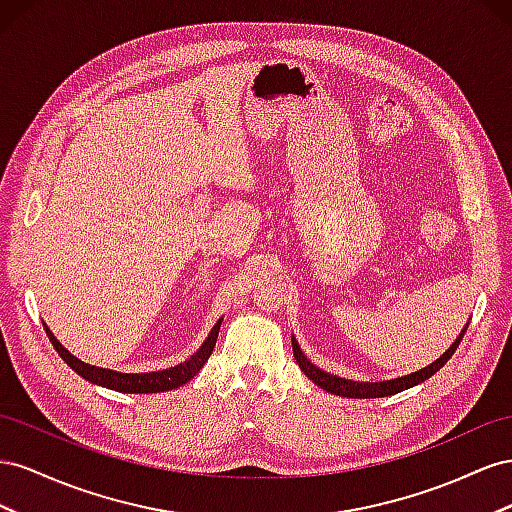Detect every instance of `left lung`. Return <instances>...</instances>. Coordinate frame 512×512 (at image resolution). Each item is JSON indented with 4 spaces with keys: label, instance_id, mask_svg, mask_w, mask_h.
Instances as JSON below:
<instances>
[{
    "label": "left lung",
    "instance_id": "left-lung-1",
    "mask_svg": "<svg viewBox=\"0 0 512 512\" xmlns=\"http://www.w3.org/2000/svg\"><path fill=\"white\" fill-rule=\"evenodd\" d=\"M467 326L461 330L459 337L455 339V343H452L446 352L437 358L435 362H431L429 367L420 369L416 373H410V375H403V377H397V379H386V382H354V379H345V377H337V375H330L326 371H321L319 367H315V364L306 358L302 354V349L298 345L296 339H291V347H294V358L298 362V367L304 371V375L313 379V382L324 388L332 394H339V397H349V399H379V397H390V394H397L401 390H407L412 386H418L425 382V379H429L431 375H435L437 371H440L444 364L452 358V354L457 352V347L463 339Z\"/></svg>",
    "mask_w": 512,
    "mask_h": 512
}]
</instances>
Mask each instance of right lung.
<instances>
[{
	"label": "right lung",
	"mask_w": 512,
	"mask_h": 512,
	"mask_svg": "<svg viewBox=\"0 0 512 512\" xmlns=\"http://www.w3.org/2000/svg\"><path fill=\"white\" fill-rule=\"evenodd\" d=\"M223 319H218L214 328L210 330L208 339L203 341V345L197 349V352L180 362L175 364L171 369H163V371H152V373H120V371H111V369H102V367H94V364H87L83 360H79L77 356H72L68 349L53 337V332L47 328V337L53 343L55 352L62 356V360L68 364V367L79 373L87 382H92L96 386H105L111 390H118V392H128V394H145V392H165V390H173V388H180L186 382H191V379L199 373V369L203 364L208 362L212 349L216 345L218 339V330H221Z\"/></svg>",
	"instance_id": "1"
}]
</instances>
